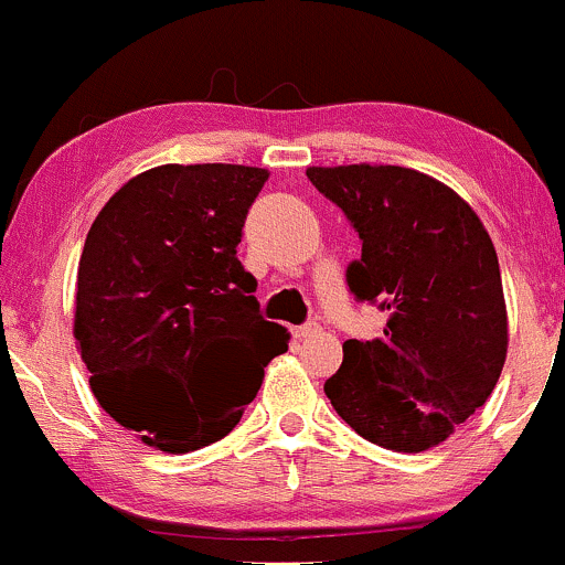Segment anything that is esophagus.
<instances>
[{"label": "esophagus", "instance_id": "esophagus-1", "mask_svg": "<svg viewBox=\"0 0 565 565\" xmlns=\"http://www.w3.org/2000/svg\"><path fill=\"white\" fill-rule=\"evenodd\" d=\"M319 332V324L317 322H308V324H300V328H292V335L295 338H311Z\"/></svg>", "mask_w": 565, "mask_h": 565}]
</instances>
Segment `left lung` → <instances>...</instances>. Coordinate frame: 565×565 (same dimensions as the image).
I'll list each match as a JSON object with an SVG mask.
<instances>
[{
    "mask_svg": "<svg viewBox=\"0 0 565 565\" xmlns=\"http://www.w3.org/2000/svg\"><path fill=\"white\" fill-rule=\"evenodd\" d=\"M362 241L347 281L390 313L373 341L349 338L324 382L332 408L365 441L417 455L482 408L509 349L495 246L447 183L397 164L308 168Z\"/></svg>",
    "mask_w": 565,
    "mask_h": 565,
    "instance_id": "1",
    "label": "left lung"
}]
</instances>
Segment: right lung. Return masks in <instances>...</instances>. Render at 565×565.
<instances>
[{"label":"right lung","instance_id":"right-lung-1","mask_svg":"<svg viewBox=\"0 0 565 565\" xmlns=\"http://www.w3.org/2000/svg\"><path fill=\"white\" fill-rule=\"evenodd\" d=\"M267 170L159 164L129 178L88 230L75 341L99 406L148 447L183 455L227 436L287 352L259 313L237 243Z\"/></svg>","mask_w":565,"mask_h":565}]
</instances>
